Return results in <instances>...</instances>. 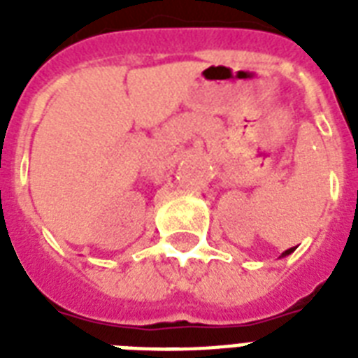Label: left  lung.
Masks as SVG:
<instances>
[{
	"mask_svg": "<svg viewBox=\"0 0 358 358\" xmlns=\"http://www.w3.org/2000/svg\"><path fill=\"white\" fill-rule=\"evenodd\" d=\"M295 250V247H292V249H288V250H284L282 255H280V258H284V256H288V255H292V252H294Z\"/></svg>",
	"mask_w": 358,
	"mask_h": 358,
	"instance_id": "1",
	"label": "left lung"
}]
</instances>
